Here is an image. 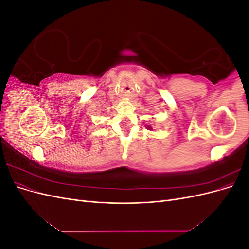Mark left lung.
Returning <instances> with one entry per match:
<instances>
[{
    "mask_svg": "<svg viewBox=\"0 0 249 249\" xmlns=\"http://www.w3.org/2000/svg\"><path fill=\"white\" fill-rule=\"evenodd\" d=\"M147 129H150V127H149V125H148V126H147Z\"/></svg>",
    "mask_w": 249,
    "mask_h": 249,
    "instance_id": "left-lung-1",
    "label": "left lung"
}]
</instances>
